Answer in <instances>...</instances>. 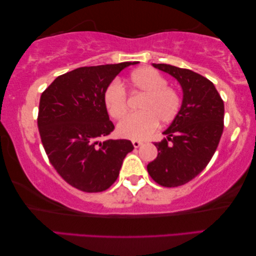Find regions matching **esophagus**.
I'll list each match as a JSON object with an SVG mask.
<instances>
[{"instance_id": "obj_1", "label": "esophagus", "mask_w": 256, "mask_h": 256, "mask_svg": "<svg viewBox=\"0 0 256 256\" xmlns=\"http://www.w3.org/2000/svg\"><path fill=\"white\" fill-rule=\"evenodd\" d=\"M132 145H134V148H140V146L143 145V142H140V140H132Z\"/></svg>"}]
</instances>
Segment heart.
<instances>
[{
	"instance_id": "obj_1",
	"label": "heart",
	"mask_w": 256,
	"mask_h": 256,
	"mask_svg": "<svg viewBox=\"0 0 256 256\" xmlns=\"http://www.w3.org/2000/svg\"><path fill=\"white\" fill-rule=\"evenodd\" d=\"M135 93L143 94L140 112L132 113L118 124V135L129 140H145L156 130L158 122L168 124L178 116L182 98L177 90L166 86V79L156 69L144 68L132 71L128 79ZM104 106L113 119H120L127 113V95L118 82H112L104 90Z\"/></svg>"
}]
</instances>
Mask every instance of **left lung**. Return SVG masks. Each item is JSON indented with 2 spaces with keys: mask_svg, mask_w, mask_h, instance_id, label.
I'll return each instance as SVG.
<instances>
[{
  "mask_svg": "<svg viewBox=\"0 0 256 256\" xmlns=\"http://www.w3.org/2000/svg\"><path fill=\"white\" fill-rule=\"evenodd\" d=\"M154 68L177 79L182 90L178 116L154 145L158 156L148 164L154 182L177 187L190 182L213 156L224 132V106L213 82L194 71L153 64Z\"/></svg>",
  "mask_w": 256,
  "mask_h": 256,
  "instance_id": "8db88e82",
  "label": "left lung"
}]
</instances>
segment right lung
Returning <instances> with one entry per match:
<instances>
[{"instance_id":"1","label":"right lung","mask_w":256,"mask_h":256,"mask_svg":"<svg viewBox=\"0 0 256 256\" xmlns=\"http://www.w3.org/2000/svg\"><path fill=\"white\" fill-rule=\"evenodd\" d=\"M138 62L82 66L61 74L40 96V135L48 160L79 190H108L119 176L130 140H106L114 124L104 106V90L116 74Z\"/></svg>"}]
</instances>
